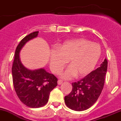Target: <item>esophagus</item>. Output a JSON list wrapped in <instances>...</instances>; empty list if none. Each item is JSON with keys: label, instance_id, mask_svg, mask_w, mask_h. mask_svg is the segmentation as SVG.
Wrapping results in <instances>:
<instances>
[{"label": "esophagus", "instance_id": "esophagus-1", "mask_svg": "<svg viewBox=\"0 0 121 121\" xmlns=\"http://www.w3.org/2000/svg\"><path fill=\"white\" fill-rule=\"evenodd\" d=\"M62 83H63V80H58V85H61Z\"/></svg>", "mask_w": 121, "mask_h": 121}]
</instances>
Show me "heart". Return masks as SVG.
Wrapping results in <instances>:
<instances>
[{"label":"heart","instance_id":"heart-1","mask_svg":"<svg viewBox=\"0 0 121 121\" xmlns=\"http://www.w3.org/2000/svg\"><path fill=\"white\" fill-rule=\"evenodd\" d=\"M100 55L101 49L98 44L85 38L75 39L50 50L49 63L52 72L58 73L68 61L70 66L62 72V77L69 79L77 75L83 77L94 70Z\"/></svg>","mask_w":121,"mask_h":121}]
</instances>
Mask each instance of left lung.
I'll return each mask as SVG.
<instances>
[{"label": "left lung", "mask_w": 121, "mask_h": 121, "mask_svg": "<svg viewBox=\"0 0 121 121\" xmlns=\"http://www.w3.org/2000/svg\"><path fill=\"white\" fill-rule=\"evenodd\" d=\"M108 62L106 59L100 66L77 82L72 83L71 92L65 97L67 107L75 111H84L97 101L104 86Z\"/></svg>", "instance_id": "1"}]
</instances>
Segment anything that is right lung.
I'll use <instances>...</instances> for the list:
<instances>
[{"label": "right lung", "instance_id": "obj_1", "mask_svg": "<svg viewBox=\"0 0 121 121\" xmlns=\"http://www.w3.org/2000/svg\"><path fill=\"white\" fill-rule=\"evenodd\" d=\"M38 31L27 35L17 46L12 66L13 82L14 90L20 100L30 108L43 107L49 100L50 91L57 86L58 79L53 74L44 69L31 71L21 64L19 52L24 44L36 38Z\"/></svg>", "mask_w": 121, "mask_h": 121}]
</instances>
